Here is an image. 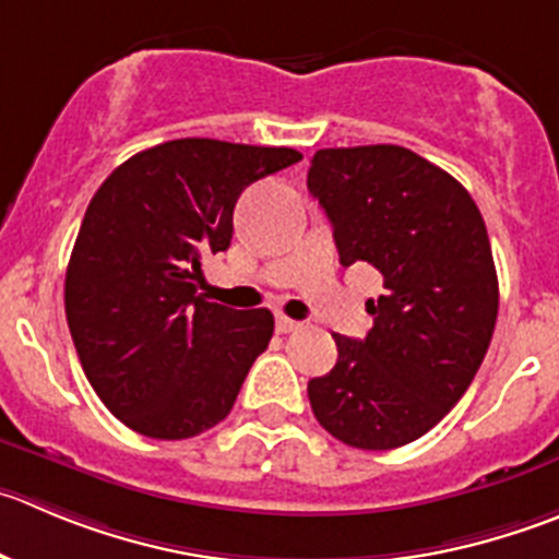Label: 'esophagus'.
<instances>
[{
    "label": "esophagus",
    "mask_w": 559,
    "mask_h": 559,
    "mask_svg": "<svg viewBox=\"0 0 559 559\" xmlns=\"http://www.w3.org/2000/svg\"><path fill=\"white\" fill-rule=\"evenodd\" d=\"M296 329H301L299 321H294V318L288 316H276V332L288 334V332H296Z\"/></svg>",
    "instance_id": "1"
}]
</instances>
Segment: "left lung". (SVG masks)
I'll use <instances>...</instances> for the list:
<instances>
[{
    "label": "left lung",
    "mask_w": 559,
    "mask_h": 559,
    "mask_svg": "<svg viewBox=\"0 0 559 559\" xmlns=\"http://www.w3.org/2000/svg\"><path fill=\"white\" fill-rule=\"evenodd\" d=\"M307 189L340 263L384 276L368 337L332 334L337 365L307 384L312 414L348 448H403L461 401L491 343L499 285L486 222L453 175L401 145L318 151Z\"/></svg>",
    "instance_id": "obj_1"
}]
</instances>
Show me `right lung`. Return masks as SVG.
Here are the masks:
<instances>
[{
	"label": "right lung",
	"mask_w": 559,
	"mask_h": 559,
	"mask_svg": "<svg viewBox=\"0 0 559 559\" xmlns=\"http://www.w3.org/2000/svg\"><path fill=\"white\" fill-rule=\"evenodd\" d=\"M296 162L294 147L189 136L131 156L90 200L68 329L95 395L131 430L173 442L230 414L274 316L205 301L200 265L230 247L241 191Z\"/></svg>",
	"instance_id": "1"
}]
</instances>
